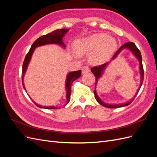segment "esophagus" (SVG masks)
Instances as JSON below:
<instances>
[{"mask_svg":"<svg viewBox=\"0 0 157 157\" xmlns=\"http://www.w3.org/2000/svg\"><path fill=\"white\" fill-rule=\"evenodd\" d=\"M89 71H90V69L88 66H84L82 69V74H86V73H88Z\"/></svg>","mask_w":157,"mask_h":157,"instance_id":"34e87169","label":"esophagus"}]
</instances>
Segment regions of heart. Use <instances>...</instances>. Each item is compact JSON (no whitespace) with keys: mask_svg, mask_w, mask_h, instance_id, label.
Segmentation results:
<instances>
[{"mask_svg":"<svg viewBox=\"0 0 157 157\" xmlns=\"http://www.w3.org/2000/svg\"><path fill=\"white\" fill-rule=\"evenodd\" d=\"M74 49L79 56L88 54L90 62L101 65L107 61L117 48L116 40L105 33H96L81 38L74 42Z\"/></svg>","mask_w":157,"mask_h":157,"instance_id":"1","label":"heart"}]
</instances>
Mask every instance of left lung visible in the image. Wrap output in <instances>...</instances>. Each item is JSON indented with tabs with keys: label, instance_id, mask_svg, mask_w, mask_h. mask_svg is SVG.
Here are the masks:
<instances>
[{
	"label": "left lung",
	"instance_id": "1",
	"mask_svg": "<svg viewBox=\"0 0 157 157\" xmlns=\"http://www.w3.org/2000/svg\"><path fill=\"white\" fill-rule=\"evenodd\" d=\"M124 49H129L137 59L139 61L140 63V75L141 77V80L140 81V86L138 89L137 92L135 94V97L133 98L130 102H125L124 104H107L103 102L99 98V97L97 96V91H96V85L97 83V82L98 79L100 78L101 76L104 71H105V69L106 68L108 64L110 63L111 61L114 59L118 55V54L120 53V52ZM91 71L92 72V73L95 75V77H96V88L94 90V95H95V98H96V100L98 101V102L101 104V105L105 107H108V108H118V107H124V106H127L130 104L132 101L134 100V99L136 98V96H137V93L140 91V90L141 88V86H142V84H143V81H144V68H143V65H142V58H141V52L139 50V49L137 48V46H136V44L134 43V42H126V44H124V45H122L121 48L117 50V52L115 53V54L113 56V57L112 58L111 60L109 61V62L105 63H104L101 65H99V66H97V67H94L92 68H91Z\"/></svg>",
	"mask_w": 157,
	"mask_h": 157
}]
</instances>
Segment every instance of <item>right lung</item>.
Segmentation results:
<instances>
[{"mask_svg":"<svg viewBox=\"0 0 157 157\" xmlns=\"http://www.w3.org/2000/svg\"><path fill=\"white\" fill-rule=\"evenodd\" d=\"M69 31V30L68 29H57L48 33V34L39 37V39H37L34 42H33V44H32L29 52H28V54L25 56L24 61H23V67H22V75H21L22 84H23V87L25 89V91H26V89L25 87V84L23 83V80H24V76H25V72L28 67V65H29L30 61L31 59L32 55L33 54V52H34L35 48L39 46H44L46 44H58L61 46V47H63V48H65V45L63 42V38ZM80 76H81V70L73 71V72H70L67 74V78H66V80H65V90H66V99H67V103H66L65 105H67V103L69 102L70 99H71V84H73V82L76 79L78 78ZM31 100L35 103V104L37 107H39L40 108L48 109H58L56 106H42V105H39V104L35 102L32 99Z\"/></svg>","mask_w":157,"mask_h":157,"instance_id":"obj_1","label":"right lung"}]
</instances>
